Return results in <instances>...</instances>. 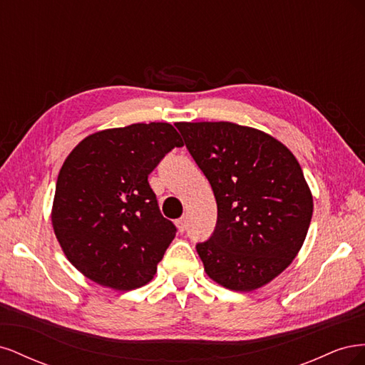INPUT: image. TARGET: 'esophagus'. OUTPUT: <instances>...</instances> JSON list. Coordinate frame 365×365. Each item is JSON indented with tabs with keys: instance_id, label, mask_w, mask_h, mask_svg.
I'll list each match as a JSON object with an SVG mask.
<instances>
[{
	"instance_id": "obj_1",
	"label": "esophagus",
	"mask_w": 365,
	"mask_h": 365,
	"mask_svg": "<svg viewBox=\"0 0 365 365\" xmlns=\"http://www.w3.org/2000/svg\"><path fill=\"white\" fill-rule=\"evenodd\" d=\"M176 227H178V230L181 231V233H184L185 228H187V222H185V217H180L178 220H176Z\"/></svg>"
}]
</instances>
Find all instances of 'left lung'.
<instances>
[{
    "label": "left lung",
    "instance_id": "left-lung-1",
    "mask_svg": "<svg viewBox=\"0 0 365 365\" xmlns=\"http://www.w3.org/2000/svg\"><path fill=\"white\" fill-rule=\"evenodd\" d=\"M175 126L217 204L215 231L196 244L208 277L244 292L269 283L295 259L312 219L300 164L259 129L230 121Z\"/></svg>",
    "mask_w": 365,
    "mask_h": 365
}]
</instances>
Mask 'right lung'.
<instances>
[{
    "mask_svg": "<svg viewBox=\"0 0 365 365\" xmlns=\"http://www.w3.org/2000/svg\"><path fill=\"white\" fill-rule=\"evenodd\" d=\"M182 140L169 123L96 132L58 176L51 222L65 256L90 280L117 291L149 283L176 235L148 176Z\"/></svg>",
    "mask_w": 365,
    "mask_h": 365,
    "instance_id": "right-lung-1",
    "label": "right lung"
}]
</instances>
